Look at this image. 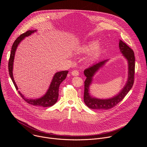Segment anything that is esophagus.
<instances>
[{
	"instance_id": "1",
	"label": "esophagus",
	"mask_w": 147,
	"mask_h": 147,
	"mask_svg": "<svg viewBox=\"0 0 147 147\" xmlns=\"http://www.w3.org/2000/svg\"><path fill=\"white\" fill-rule=\"evenodd\" d=\"M71 75L73 76H77L79 75V72L77 70H73L71 71Z\"/></svg>"
}]
</instances>
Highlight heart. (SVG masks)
Returning a JSON list of instances; mask_svg holds the SVG:
<instances>
[{
  "label": "heart",
  "mask_w": 147,
  "mask_h": 147,
  "mask_svg": "<svg viewBox=\"0 0 147 147\" xmlns=\"http://www.w3.org/2000/svg\"><path fill=\"white\" fill-rule=\"evenodd\" d=\"M102 48V45L99 42H90L82 46L79 51V52L81 54L87 53L90 52L88 55V59L90 60L95 59L99 55Z\"/></svg>",
  "instance_id": "obj_1"
}]
</instances>
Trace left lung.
I'll use <instances>...</instances> for the list:
<instances>
[{
  "instance_id": "1",
  "label": "left lung",
  "mask_w": 147,
  "mask_h": 147,
  "mask_svg": "<svg viewBox=\"0 0 147 147\" xmlns=\"http://www.w3.org/2000/svg\"><path fill=\"white\" fill-rule=\"evenodd\" d=\"M119 47L122 56L127 60L128 63V78L123 88L116 95L107 99H100L91 96L90 92L95 74L108 61L109 59L100 61L84 71L87 77L84 82V100L86 105L90 109L96 110H108L120 102L131 89L134 83L135 71V57L133 51L121 40H120Z\"/></svg>"
}]
</instances>
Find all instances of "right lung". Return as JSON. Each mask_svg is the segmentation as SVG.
<instances>
[{"label": "right lung", "mask_w": 147, "mask_h": 147, "mask_svg": "<svg viewBox=\"0 0 147 147\" xmlns=\"http://www.w3.org/2000/svg\"><path fill=\"white\" fill-rule=\"evenodd\" d=\"M36 30H28L25 33L20 35L14 42V43L11 47V53L10 56V59L9 61V72L10 77L14 84V85L17 90H18V87L16 84V83L14 81L13 70V64H14V59L15 56V53L16 49L20 44V43L22 42L26 37L31 35L32 34L35 32ZM69 71H61L56 73L52 80V81L50 84V86L49 88L48 89L47 92L40 98H36V99H28L26 98L22 93L18 91V93L20 96L23 98V99L28 103L30 105H32L36 107H52L57 100L59 97V88L60 84L63 81H64Z\"/></svg>", "instance_id": "1"}]
</instances>
